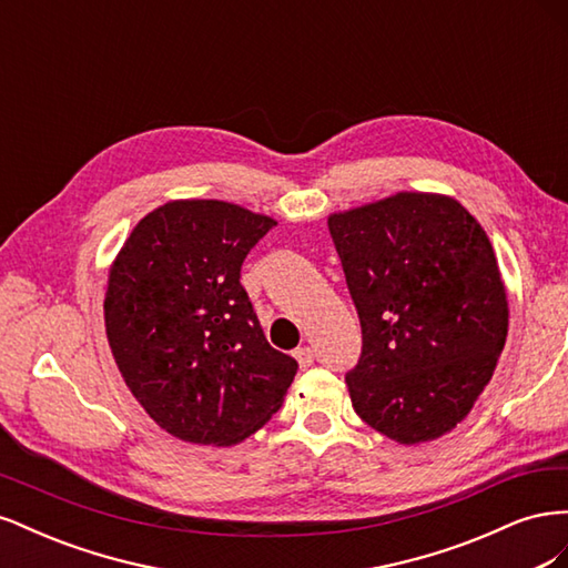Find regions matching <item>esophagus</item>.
Instances as JSON below:
<instances>
[{"instance_id":"obj_1","label":"esophagus","mask_w":568,"mask_h":568,"mask_svg":"<svg viewBox=\"0 0 568 568\" xmlns=\"http://www.w3.org/2000/svg\"><path fill=\"white\" fill-rule=\"evenodd\" d=\"M294 357H296V363L301 365V369H307L311 367L313 363H315V353L307 348V346H303V348H296L294 351Z\"/></svg>"}]
</instances>
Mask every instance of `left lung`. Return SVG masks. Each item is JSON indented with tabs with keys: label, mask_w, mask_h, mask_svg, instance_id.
Returning a JSON list of instances; mask_svg holds the SVG:
<instances>
[{
	"label": "left lung",
	"mask_w": 568,
	"mask_h": 568,
	"mask_svg": "<svg viewBox=\"0 0 568 568\" xmlns=\"http://www.w3.org/2000/svg\"><path fill=\"white\" fill-rule=\"evenodd\" d=\"M363 326L353 409L400 445L469 415L500 357L507 288L478 220L445 194L398 192L329 215Z\"/></svg>",
	"instance_id": "left-lung-1"
}]
</instances>
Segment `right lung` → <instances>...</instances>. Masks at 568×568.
<instances>
[{"mask_svg":"<svg viewBox=\"0 0 568 568\" xmlns=\"http://www.w3.org/2000/svg\"><path fill=\"white\" fill-rule=\"evenodd\" d=\"M277 225L217 199H175L136 222L109 270L106 338L130 393L163 432L230 448L286 398L296 359L274 351L242 263Z\"/></svg>","mask_w":568,"mask_h":568,"instance_id":"right-lung-1","label":"right lung"}]
</instances>
